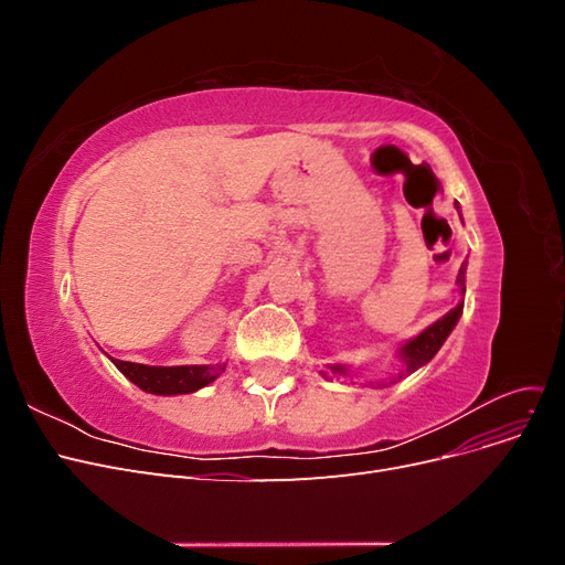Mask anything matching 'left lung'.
Returning <instances> with one entry per match:
<instances>
[{
  "mask_svg": "<svg viewBox=\"0 0 565 565\" xmlns=\"http://www.w3.org/2000/svg\"><path fill=\"white\" fill-rule=\"evenodd\" d=\"M465 273H467V264H461V268L457 273V287H459L461 295L467 292V276H465ZM461 309H465V301H459L452 311H448L446 316L438 318L434 324H429V328L419 332L417 337L405 341V344L398 349V355H401V361L405 365V374L415 372V370H419L422 365L431 361V358L438 353V349L443 347V341H446L450 337V332L455 330V324L461 316ZM330 370L334 374H347L344 365H330ZM401 377H403V372L398 374V380ZM393 382H396V380H393Z\"/></svg>",
  "mask_w": 565,
  "mask_h": 565,
  "instance_id": "obj_1",
  "label": "left lung"
}]
</instances>
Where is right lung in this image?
<instances>
[{
  "instance_id": "obj_1",
  "label": "right lung",
  "mask_w": 565,
  "mask_h": 565,
  "mask_svg": "<svg viewBox=\"0 0 565 565\" xmlns=\"http://www.w3.org/2000/svg\"><path fill=\"white\" fill-rule=\"evenodd\" d=\"M113 361V358H110ZM115 367L125 374L129 382L139 388L156 393V396H177V393H193L202 386L212 384L226 365H174V367H160V365H141V363H127L117 361Z\"/></svg>"
}]
</instances>
